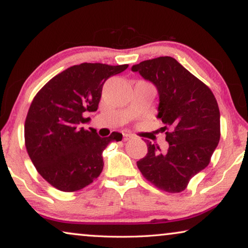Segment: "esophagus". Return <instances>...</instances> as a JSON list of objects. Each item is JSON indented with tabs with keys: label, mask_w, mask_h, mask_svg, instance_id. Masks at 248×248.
<instances>
[{
	"label": "esophagus",
	"mask_w": 248,
	"mask_h": 248,
	"mask_svg": "<svg viewBox=\"0 0 248 248\" xmlns=\"http://www.w3.org/2000/svg\"><path fill=\"white\" fill-rule=\"evenodd\" d=\"M134 138V136H132L131 134H124V141H127V140H130Z\"/></svg>",
	"instance_id": "34e87169"
}]
</instances>
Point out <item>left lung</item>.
I'll return each instance as SVG.
<instances>
[{"label":"left lung","mask_w":248,"mask_h":248,"mask_svg":"<svg viewBox=\"0 0 248 248\" xmlns=\"http://www.w3.org/2000/svg\"><path fill=\"white\" fill-rule=\"evenodd\" d=\"M159 94L157 118L165 124L167 151L148 142L137 161L142 176L168 193L186 189L189 180L208 166L220 138V113L210 89L176 59L159 57L132 65Z\"/></svg>","instance_id":"left-lung-1"}]
</instances>
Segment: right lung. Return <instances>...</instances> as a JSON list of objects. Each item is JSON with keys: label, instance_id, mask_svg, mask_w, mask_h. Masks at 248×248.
Wrapping results in <instances>:
<instances>
[{"label": "right lung", "instance_id": "right-lung-1", "mask_svg": "<svg viewBox=\"0 0 248 248\" xmlns=\"http://www.w3.org/2000/svg\"><path fill=\"white\" fill-rule=\"evenodd\" d=\"M128 64L81 63L52 78L33 99L24 124L25 147L36 170L61 191L90 185L103 168L102 151L123 135L107 138L86 130L84 112L97 111L103 83Z\"/></svg>", "mask_w": 248, "mask_h": 248}]
</instances>
